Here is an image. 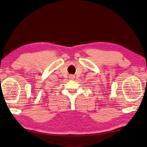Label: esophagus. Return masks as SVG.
<instances>
[{
	"instance_id": "obj_1",
	"label": "esophagus",
	"mask_w": 147,
	"mask_h": 147,
	"mask_svg": "<svg viewBox=\"0 0 147 147\" xmlns=\"http://www.w3.org/2000/svg\"><path fill=\"white\" fill-rule=\"evenodd\" d=\"M69 78H70V79H71V80H74V78H75V76H74V75H70V76H69Z\"/></svg>"
}]
</instances>
